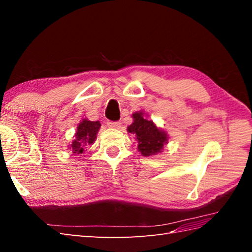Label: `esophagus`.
Masks as SVG:
<instances>
[{"instance_id":"34e87169","label":"esophagus","mask_w":252,"mask_h":252,"mask_svg":"<svg viewBox=\"0 0 252 252\" xmlns=\"http://www.w3.org/2000/svg\"><path fill=\"white\" fill-rule=\"evenodd\" d=\"M122 123L120 121H109L107 123V126L109 127H112V129H120Z\"/></svg>"}]
</instances>
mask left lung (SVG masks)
I'll list each match as a JSON object with an SVG mask.
<instances>
[{
    "label": "left lung",
    "instance_id": "8db88e82",
    "mask_svg": "<svg viewBox=\"0 0 252 252\" xmlns=\"http://www.w3.org/2000/svg\"><path fill=\"white\" fill-rule=\"evenodd\" d=\"M133 123L127 126V132L134 134L137 140L138 152L148 157L157 155L168 143V134L159 129L152 120L144 117V112L138 111L132 115Z\"/></svg>",
    "mask_w": 252,
    "mask_h": 252
}]
</instances>
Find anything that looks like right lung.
Listing matches in <instances>:
<instances>
[{"mask_svg":"<svg viewBox=\"0 0 252 252\" xmlns=\"http://www.w3.org/2000/svg\"><path fill=\"white\" fill-rule=\"evenodd\" d=\"M100 127L99 121H90L83 119L77 126V133L74 135L70 149L74 155H81L84 153L87 146L92 145L96 140V134Z\"/></svg>","mask_w":252,"mask_h":252,"instance_id":"obj_1","label":"right lung"}]
</instances>
